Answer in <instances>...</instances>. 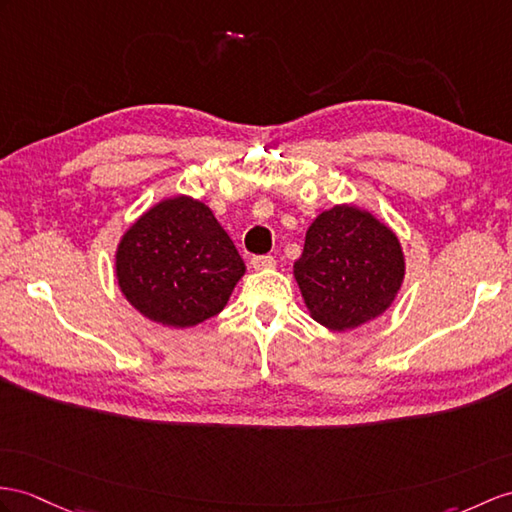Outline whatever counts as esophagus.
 <instances>
[{
  "mask_svg": "<svg viewBox=\"0 0 512 512\" xmlns=\"http://www.w3.org/2000/svg\"><path fill=\"white\" fill-rule=\"evenodd\" d=\"M273 265H276V258H273V256H252V267L256 269V271H260V269H269V267H273Z\"/></svg>",
  "mask_w": 512,
  "mask_h": 512,
  "instance_id": "obj_1",
  "label": "esophagus"
}]
</instances>
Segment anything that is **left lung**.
<instances>
[{
    "instance_id": "obj_1",
    "label": "left lung",
    "mask_w": 512,
    "mask_h": 512,
    "mask_svg": "<svg viewBox=\"0 0 512 512\" xmlns=\"http://www.w3.org/2000/svg\"><path fill=\"white\" fill-rule=\"evenodd\" d=\"M295 280L315 321L352 330L391 306L404 280L397 236L354 206L321 213L306 232Z\"/></svg>"
}]
</instances>
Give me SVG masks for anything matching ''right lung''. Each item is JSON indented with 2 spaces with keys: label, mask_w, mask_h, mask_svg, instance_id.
<instances>
[{
  "label": "right lung",
  "mask_w": 512,
  "mask_h": 512,
  "mask_svg": "<svg viewBox=\"0 0 512 512\" xmlns=\"http://www.w3.org/2000/svg\"><path fill=\"white\" fill-rule=\"evenodd\" d=\"M243 273L228 232L191 197L165 199L147 210L117 249L123 295L162 326L189 328L215 317Z\"/></svg>",
  "instance_id": "add662e5"
}]
</instances>
